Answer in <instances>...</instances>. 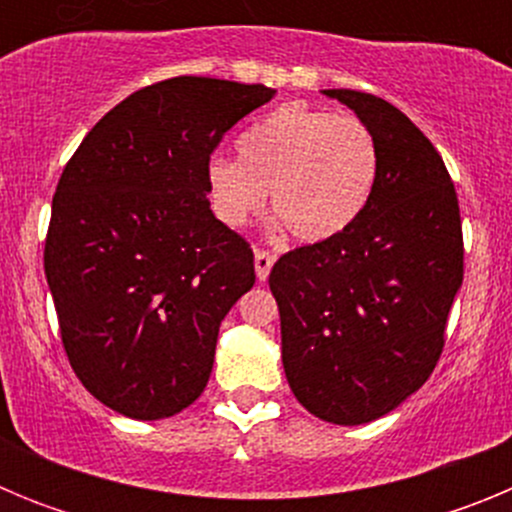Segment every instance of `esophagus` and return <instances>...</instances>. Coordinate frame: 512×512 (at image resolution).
I'll use <instances>...</instances> for the list:
<instances>
[{
    "label": "esophagus",
    "instance_id": "1",
    "mask_svg": "<svg viewBox=\"0 0 512 512\" xmlns=\"http://www.w3.org/2000/svg\"><path fill=\"white\" fill-rule=\"evenodd\" d=\"M274 261H277V253L266 251V248H256V277H259L261 282L269 277V271H271V266H274Z\"/></svg>",
    "mask_w": 512,
    "mask_h": 512
}]
</instances>
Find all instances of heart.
Here are the masks:
<instances>
[{
	"instance_id": "1",
	"label": "heart",
	"mask_w": 512,
	"mask_h": 512,
	"mask_svg": "<svg viewBox=\"0 0 512 512\" xmlns=\"http://www.w3.org/2000/svg\"><path fill=\"white\" fill-rule=\"evenodd\" d=\"M238 158L207 166L212 207L230 228L266 205L297 241L320 243L354 223L374 192L379 151L372 130L354 115L282 104L238 138Z\"/></svg>"
}]
</instances>
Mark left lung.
Segmentation results:
<instances>
[{"mask_svg": "<svg viewBox=\"0 0 512 512\" xmlns=\"http://www.w3.org/2000/svg\"><path fill=\"white\" fill-rule=\"evenodd\" d=\"M372 130L374 192L343 233L284 253L269 274L297 400L338 425L377 420L431 377L464 282L459 197L443 158L395 104L325 89Z\"/></svg>", "mask_w": 512, "mask_h": 512, "instance_id": "8db88e82", "label": "left lung"}]
</instances>
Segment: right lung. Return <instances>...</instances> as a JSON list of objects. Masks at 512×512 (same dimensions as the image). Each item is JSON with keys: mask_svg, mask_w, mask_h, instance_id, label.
I'll use <instances>...</instances> for the list:
<instances>
[{"mask_svg": "<svg viewBox=\"0 0 512 512\" xmlns=\"http://www.w3.org/2000/svg\"><path fill=\"white\" fill-rule=\"evenodd\" d=\"M264 84L174 76L138 89L81 140L58 179L43 266L63 351L107 408L182 413L220 323L253 287L251 243L212 215L207 166Z\"/></svg>", "mask_w": 512, "mask_h": 512, "instance_id": "add662e5", "label": "right lung"}]
</instances>
